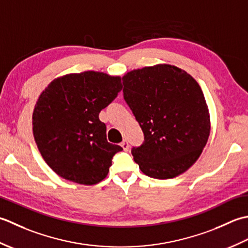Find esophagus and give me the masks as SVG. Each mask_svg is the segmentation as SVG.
I'll use <instances>...</instances> for the list:
<instances>
[{
    "mask_svg": "<svg viewBox=\"0 0 248 248\" xmlns=\"http://www.w3.org/2000/svg\"><path fill=\"white\" fill-rule=\"evenodd\" d=\"M121 146H122L124 151H128V149H129V144H128V142H127V140L124 139V140L122 141V142H121Z\"/></svg>",
    "mask_w": 248,
    "mask_h": 248,
    "instance_id": "34e87169",
    "label": "esophagus"
}]
</instances>
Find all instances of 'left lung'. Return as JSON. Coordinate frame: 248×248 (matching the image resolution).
Listing matches in <instances>:
<instances>
[{
    "label": "left lung",
    "mask_w": 248,
    "mask_h": 248,
    "mask_svg": "<svg viewBox=\"0 0 248 248\" xmlns=\"http://www.w3.org/2000/svg\"><path fill=\"white\" fill-rule=\"evenodd\" d=\"M125 102L143 131L131 149L134 160L150 178L172 179L199 158L208 142V105L198 82L173 65L134 69L122 78Z\"/></svg>",
    "instance_id": "obj_1"
}]
</instances>
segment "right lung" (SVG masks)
<instances>
[{"label":"right lung","instance_id":"obj_1","mask_svg":"<svg viewBox=\"0 0 248 248\" xmlns=\"http://www.w3.org/2000/svg\"><path fill=\"white\" fill-rule=\"evenodd\" d=\"M123 85L120 77L99 72L54 79L40 94L33 112V135L43 158L58 175L78 184L103 181L115 153L99 112Z\"/></svg>","mask_w":248,"mask_h":248}]
</instances>
